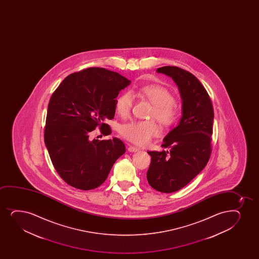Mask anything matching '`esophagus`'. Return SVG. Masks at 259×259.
<instances>
[{
	"label": "esophagus",
	"mask_w": 259,
	"mask_h": 259,
	"mask_svg": "<svg viewBox=\"0 0 259 259\" xmlns=\"http://www.w3.org/2000/svg\"><path fill=\"white\" fill-rule=\"evenodd\" d=\"M128 152H137V151H139V149H138V148H137V147H134V146H128Z\"/></svg>",
	"instance_id": "1"
}]
</instances>
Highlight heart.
<instances>
[{"mask_svg": "<svg viewBox=\"0 0 259 259\" xmlns=\"http://www.w3.org/2000/svg\"><path fill=\"white\" fill-rule=\"evenodd\" d=\"M138 94L148 99L153 105L149 117L158 120L161 125L169 127L178 121L180 109L172 93L160 84H147L140 87ZM134 95L127 91L116 98V112L122 118L128 117L134 105ZM119 134L126 140L137 145H147L153 137L160 134V128L154 120L133 121L120 125Z\"/></svg>", "mask_w": 259, "mask_h": 259, "instance_id": "b5f03b06", "label": "heart"}]
</instances>
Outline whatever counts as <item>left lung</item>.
<instances>
[{
	"instance_id": "obj_1",
	"label": "left lung",
	"mask_w": 259,
	"mask_h": 259,
	"mask_svg": "<svg viewBox=\"0 0 259 259\" xmlns=\"http://www.w3.org/2000/svg\"><path fill=\"white\" fill-rule=\"evenodd\" d=\"M172 77L182 96L183 116L161 144L167 151H149V184L161 193H174L201 172L211 154L214 111L208 93L194 75L177 66L157 69Z\"/></svg>"
}]
</instances>
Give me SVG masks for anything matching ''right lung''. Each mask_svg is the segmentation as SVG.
Instances as JSON below:
<instances>
[{"instance_id":"right-lung-1","label":"right lung","mask_w":259,"mask_h":259,"mask_svg":"<svg viewBox=\"0 0 259 259\" xmlns=\"http://www.w3.org/2000/svg\"><path fill=\"white\" fill-rule=\"evenodd\" d=\"M130 83L116 71L89 67L68 75L52 94L44 140L54 168L71 187L98 188L126 151L118 138L91 140L90 136L97 127L104 136L111 134L104 121L114 119L115 98Z\"/></svg>"}]
</instances>
